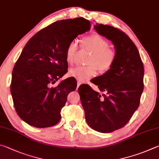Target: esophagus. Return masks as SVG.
<instances>
[{
    "instance_id": "obj_1",
    "label": "esophagus",
    "mask_w": 159,
    "mask_h": 159,
    "mask_svg": "<svg viewBox=\"0 0 159 159\" xmlns=\"http://www.w3.org/2000/svg\"><path fill=\"white\" fill-rule=\"evenodd\" d=\"M81 84H82V83H81V82H79V81H77V89L78 87H79L80 85H81Z\"/></svg>"
}]
</instances>
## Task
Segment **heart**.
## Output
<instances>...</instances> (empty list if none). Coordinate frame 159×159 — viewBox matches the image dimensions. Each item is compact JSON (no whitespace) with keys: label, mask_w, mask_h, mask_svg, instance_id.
<instances>
[{"label":"heart","mask_w":159,"mask_h":159,"mask_svg":"<svg viewBox=\"0 0 159 159\" xmlns=\"http://www.w3.org/2000/svg\"><path fill=\"white\" fill-rule=\"evenodd\" d=\"M82 45L92 52L89 60L87 66H78L69 71V75L79 82H84L95 76L97 69L104 72L112 68L116 59V53L109 48L110 43L106 39L98 34H92L82 40ZM77 43L75 40L70 43L66 50L67 63L72 65L75 61V54L77 51Z\"/></svg>","instance_id":"b5f03b06"}]
</instances>
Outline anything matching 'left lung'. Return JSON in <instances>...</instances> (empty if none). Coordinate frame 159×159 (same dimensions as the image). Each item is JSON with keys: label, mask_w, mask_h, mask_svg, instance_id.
<instances>
[{"label": "left lung", "mask_w": 159, "mask_h": 159, "mask_svg": "<svg viewBox=\"0 0 159 159\" xmlns=\"http://www.w3.org/2000/svg\"><path fill=\"white\" fill-rule=\"evenodd\" d=\"M94 29L112 41L115 62L92 82L102 93L88 84L80 86L78 92L89 126L100 133H111L124 127L139 107L144 89V66L138 48L126 33L101 24H96Z\"/></svg>", "instance_id": "left-lung-1"}]
</instances>
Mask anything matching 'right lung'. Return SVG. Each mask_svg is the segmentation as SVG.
Listing matches in <instances>:
<instances>
[{
  "label": "right lung",
  "instance_id": "1",
  "mask_svg": "<svg viewBox=\"0 0 159 159\" xmlns=\"http://www.w3.org/2000/svg\"><path fill=\"white\" fill-rule=\"evenodd\" d=\"M83 17L55 21L30 39L14 67L10 91L19 117L36 128H47L61 119V110L77 82L69 78L55 82L68 70L66 50L78 35L90 29Z\"/></svg>",
  "mask_w": 159,
  "mask_h": 159
}]
</instances>
